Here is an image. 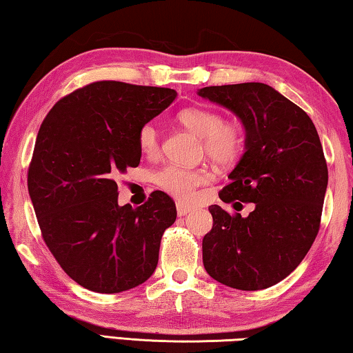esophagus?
<instances>
[{
  "label": "esophagus",
  "mask_w": 353,
  "mask_h": 353,
  "mask_svg": "<svg viewBox=\"0 0 353 353\" xmlns=\"http://www.w3.org/2000/svg\"><path fill=\"white\" fill-rule=\"evenodd\" d=\"M176 208H177V214H179V216H185V214L191 212V207L187 205V204H183V202H177Z\"/></svg>",
  "instance_id": "obj_1"
}]
</instances>
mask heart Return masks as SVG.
I'll return each instance as SVG.
<instances>
[{"instance_id": "obj_1", "label": "heart", "mask_w": 353, "mask_h": 353, "mask_svg": "<svg viewBox=\"0 0 353 353\" xmlns=\"http://www.w3.org/2000/svg\"><path fill=\"white\" fill-rule=\"evenodd\" d=\"M177 121L202 140V152L218 165H232L240 159L244 149V134L238 123L208 107H187L177 113ZM143 154L154 157L160 152V135L152 123H146L137 134ZM154 181L166 193L177 199L190 201L196 188L212 181L207 166L188 168L181 165H166L154 174Z\"/></svg>"}]
</instances>
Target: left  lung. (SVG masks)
Wrapping results in <instances>:
<instances>
[{
  "label": "left lung",
  "instance_id": "8db88e82",
  "mask_svg": "<svg viewBox=\"0 0 353 353\" xmlns=\"http://www.w3.org/2000/svg\"><path fill=\"white\" fill-rule=\"evenodd\" d=\"M199 97L236 113L246 129V151L221 201L235 202L236 212L241 202L255 204L246 218L208 207L204 268L230 288H270L301 265L319 232L328 171L318 130L301 107L261 82L204 87Z\"/></svg>",
  "mask_w": 353,
  "mask_h": 353
}]
</instances>
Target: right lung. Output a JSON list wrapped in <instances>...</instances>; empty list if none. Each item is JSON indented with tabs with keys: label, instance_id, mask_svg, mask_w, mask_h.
Listing matches in <instances>:
<instances>
[{
	"label": "right lung",
	"instance_id": "obj_1",
	"mask_svg": "<svg viewBox=\"0 0 353 353\" xmlns=\"http://www.w3.org/2000/svg\"><path fill=\"white\" fill-rule=\"evenodd\" d=\"M176 90L98 81L59 99L41 123L28 170L43 241L68 276L94 292H121L152 276L176 205L163 191L118 205L117 177L140 163L139 129Z\"/></svg>",
	"mask_w": 353,
	"mask_h": 353
}]
</instances>
